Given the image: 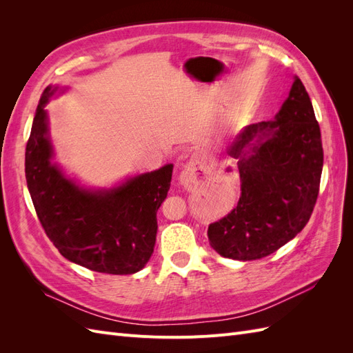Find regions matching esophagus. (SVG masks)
<instances>
[{"instance_id":"obj_1","label":"esophagus","mask_w":353,"mask_h":353,"mask_svg":"<svg viewBox=\"0 0 353 353\" xmlns=\"http://www.w3.org/2000/svg\"><path fill=\"white\" fill-rule=\"evenodd\" d=\"M203 163V156H196L190 160V163L187 165V168L183 170V174H181V181H184L187 183L188 178L194 174L196 168H199Z\"/></svg>"}]
</instances>
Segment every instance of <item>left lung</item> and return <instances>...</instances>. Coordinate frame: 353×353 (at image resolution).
Listing matches in <instances>:
<instances>
[{"instance_id": "1", "label": "left lung", "mask_w": 353, "mask_h": 353, "mask_svg": "<svg viewBox=\"0 0 353 353\" xmlns=\"http://www.w3.org/2000/svg\"><path fill=\"white\" fill-rule=\"evenodd\" d=\"M239 159L241 194L227 216L208 228L223 258L254 261L279 250L307 223L323 172L321 131L297 77L274 121L252 123L230 147Z\"/></svg>"}]
</instances>
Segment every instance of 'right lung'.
Masks as SVG:
<instances>
[{
    "mask_svg": "<svg viewBox=\"0 0 353 353\" xmlns=\"http://www.w3.org/2000/svg\"><path fill=\"white\" fill-rule=\"evenodd\" d=\"M42 92L25 154V174L38 219L70 262L91 271L126 275L143 270L156 243L157 210L168 196L174 165L130 178L112 190H85L51 163Z\"/></svg>",
    "mask_w": 353,
    "mask_h": 353,
    "instance_id": "obj_1",
    "label": "right lung"
}]
</instances>
